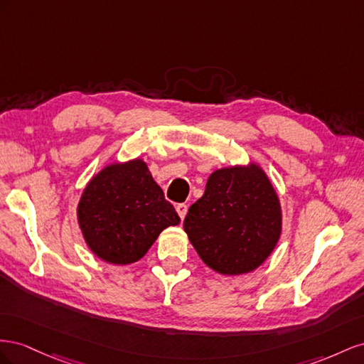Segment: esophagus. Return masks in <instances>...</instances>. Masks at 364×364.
<instances>
[{"mask_svg": "<svg viewBox=\"0 0 364 364\" xmlns=\"http://www.w3.org/2000/svg\"><path fill=\"white\" fill-rule=\"evenodd\" d=\"M176 213H178V216L181 218V220H184V216H186V213H188V205L186 204H176Z\"/></svg>", "mask_w": 364, "mask_h": 364, "instance_id": "1", "label": "esophagus"}]
</instances>
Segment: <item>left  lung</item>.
Listing matches in <instances>:
<instances>
[{
    "mask_svg": "<svg viewBox=\"0 0 364 364\" xmlns=\"http://www.w3.org/2000/svg\"><path fill=\"white\" fill-rule=\"evenodd\" d=\"M184 232L213 272L250 273L272 255L282 232L279 196L256 163L218 169L186 215Z\"/></svg>",
    "mask_w": 364,
    "mask_h": 364,
    "instance_id": "left-lung-1",
    "label": "left lung"
}]
</instances>
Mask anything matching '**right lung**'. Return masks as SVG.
<instances>
[{"instance_id": "obj_1", "label": "right lung", "mask_w": 364, "mask_h": 364, "mask_svg": "<svg viewBox=\"0 0 364 364\" xmlns=\"http://www.w3.org/2000/svg\"><path fill=\"white\" fill-rule=\"evenodd\" d=\"M77 223L90 250L102 261L128 265L148 253L159 235L178 225L180 216L164 200L146 163H112L82 192Z\"/></svg>"}]
</instances>
